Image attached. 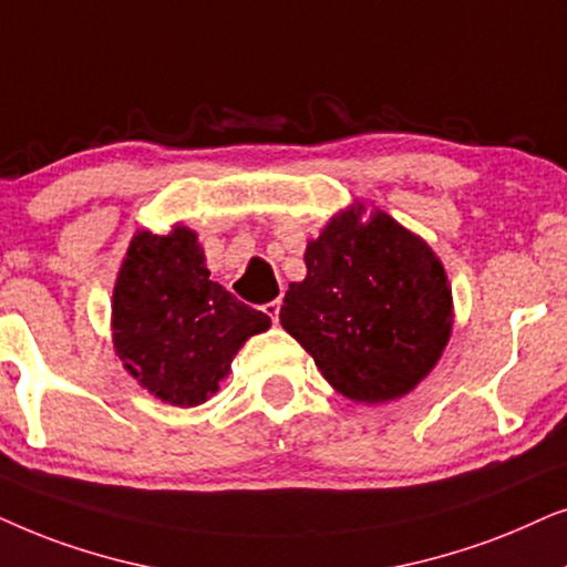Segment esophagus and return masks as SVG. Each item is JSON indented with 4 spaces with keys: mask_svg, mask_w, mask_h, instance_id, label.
<instances>
[{
    "mask_svg": "<svg viewBox=\"0 0 567 567\" xmlns=\"http://www.w3.org/2000/svg\"><path fill=\"white\" fill-rule=\"evenodd\" d=\"M264 313H267L269 319L277 323V319H279V300H269V303L264 306Z\"/></svg>",
    "mask_w": 567,
    "mask_h": 567,
    "instance_id": "1",
    "label": "esophagus"
}]
</instances>
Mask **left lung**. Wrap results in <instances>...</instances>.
<instances>
[{"label":"left lung","instance_id":"8db88e82","mask_svg":"<svg viewBox=\"0 0 567 567\" xmlns=\"http://www.w3.org/2000/svg\"><path fill=\"white\" fill-rule=\"evenodd\" d=\"M279 323L331 389L360 404L394 402L437 365L454 329L443 261L417 233L354 199L306 246Z\"/></svg>","mask_w":567,"mask_h":567}]
</instances>
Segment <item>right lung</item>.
I'll return each instance as SVG.
<instances>
[{"mask_svg":"<svg viewBox=\"0 0 567 567\" xmlns=\"http://www.w3.org/2000/svg\"><path fill=\"white\" fill-rule=\"evenodd\" d=\"M267 313L209 279L196 230L176 223L165 236L137 230L111 300V342L124 371L155 399L199 406L228 379L230 362Z\"/></svg>","mask_w":567,"mask_h":567,"instance_id":"right-lung-1","label":"right lung"}]
</instances>
